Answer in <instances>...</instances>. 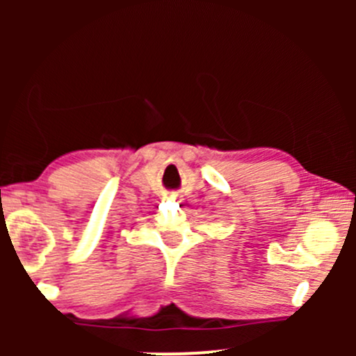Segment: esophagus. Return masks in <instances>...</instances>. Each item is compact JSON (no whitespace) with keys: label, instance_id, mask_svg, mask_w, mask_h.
<instances>
[{"label":"esophagus","instance_id":"obj_1","mask_svg":"<svg viewBox=\"0 0 356 356\" xmlns=\"http://www.w3.org/2000/svg\"><path fill=\"white\" fill-rule=\"evenodd\" d=\"M170 199H174V201H179V202L184 201L182 195L179 194V192H170Z\"/></svg>","mask_w":356,"mask_h":356}]
</instances>
